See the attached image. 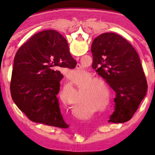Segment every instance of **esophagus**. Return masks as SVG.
<instances>
[{"label": "esophagus", "mask_w": 155, "mask_h": 155, "mask_svg": "<svg viewBox=\"0 0 155 155\" xmlns=\"http://www.w3.org/2000/svg\"><path fill=\"white\" fill-rule=\"evenodd\" d=\"M78 59H79V57H77V58H76V59L77 60H78Z\"/></svg>", "instance_id": "esophagus-1"}]
</instances>
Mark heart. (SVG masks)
Listing matches in <instances>:
<instances>
[{"mask_svg": "<svg viewBox=\"0 0 155 155\" xmlns=\"http://www.w3.org/2000/svg\"><path fill=\"white\" fill-rule=\"evenodd\" d=\"M95 82H101V83H104V81L103 79H101V78H96V77H94V78H90V80L87 81V83H95ZM99 94V91L98 90V89H97L96 87H94V89L91 91H90V94H91V95H98Z\"/></svg>", "mask_w": 155, "mask_h": 155, "instance_id": "obj_1", "label": "heart"}]
</instances>
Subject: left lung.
<instances>
[{
    "label": "left lung",
    "mask_w": 155,
    "mask_h": 155,
    "mask_svg": "<svg viewBox=\"0 0 155 155\" xmlns=\"http://www.w3.org/2000/svg\"><path fill=\"white\" fill-rule=\"evenodd\" d=\"M91 51L96 71L116 93L115 111L109 122L128 121L148 90L137 52L124 38L114 33H104L94 39Z\"/></svg>",
    "instance_id": "8db88e82"
}]
</instances>
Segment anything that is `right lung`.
I'll return each mask as SVG.
<instances>
[{"label": "right lung", "instance_id": "obj_1", "mask_svg": "<svg viewBox=\"0 0 155 155\" xmlns=\"http://www.w3.org/2000/svg\"><path fill=\"white\" fill-rule=\"evenodd\" d=\"M76 65L61 34L54 30L36 33L15 55L10 85L13 101L31 121L68 127L57 98L64 77L57 68Z\"/></svg>", "mask_w": 155, "mask_h": 155}]
</instances>
